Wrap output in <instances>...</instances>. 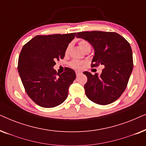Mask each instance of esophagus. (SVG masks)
Segmentation results:
<instances>
[{"mask_svg": "<svg viewBox=\"0 0 146 146\" xmlns=\"http://www.w3.org/2000/svg\"><path fill=\"white\" fill-rule=\"evenodd\" d=\"M81 74V72H79V71H76V76H78L80 74Z\"/></svg>", "mask_w": 146, "mask_h": 146, "instance_id": "obj_1", "label": "esophagus"}]
</instances>
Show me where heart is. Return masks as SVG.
Returning <instances> with one entry per match:
<instances>
[{"label": "heart", "instance_id": "obj_1", "mask_svg": "<svg viewBox=\"0 0 146 146\" xmlns=\"http://www.w3.org/2000/svg\"><path fill=\"white\" fill-rule=\"evenodd\" d=\"M78 44H79L80 48L84 51H85L86 50H87L88 48H91L90 43L88 41L84 40H81L79 42ZM69 50H70V46H68L66 48V51H65L66 54L68 53ZM82 64H83V62H79L78 60H73L70 63L71 66L73 68H75V69H80Z\"/></svg>", "mask_w": 146, "mask_h": 146}]
</instances>
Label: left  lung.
Listing matches in <instances>:
<instances>
[{
	"mask_svg": "<svg viewBox=\"0 0 146 146\" xmlns=\"http://www.w3.org/2000/svg\"><path fill=\"white\" fill-rule=\"evenodd\" d=\"M77 38L89 42L94 49L92 67L104 66L101 74L84 72V85L88 99L100 105H107L119 98L126 88L133 70L132 50L128 42L112 32H80Z\"/></svg>",
	"mask_w": 146,
	"mask_h": 146,
	"instance_id": "1",
	"label": "left lung"
}]
</instances>
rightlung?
<instances>
[{
	"label": "right lung",
	"mask_w": 146,
	"mask_h": 146,
	"mask_svg": "<svg viewBox=\"0 0 146 146\" xmlns=\"http://www.w3.org/2000/svg\"><path fill=\"white\" fill-rule=\"evenodd\" d=\"M76 33L38 35L24 46L18 62L21 81L32 100L43 108H54L65 101L68 88L76 78L72 69L61 74L53 68L55 61L63 59Z\"/></svg>",
	"instance_id": "obj_1"
}]
</instances>
